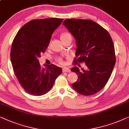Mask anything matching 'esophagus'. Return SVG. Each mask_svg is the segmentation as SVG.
Listing matches in <instances>:
<instances>
[{"label":"esophagus","instance_id":"obj_1","mask_svg":"<svg viewBox=\"0 0 129 129\" xmlns=\"http://www.w3.org/2000/svg\"><path fill=\"white\" fill-rule=\"evenodd\" d=\"M62 71L63 72H70V68H68V67H64V68H62Z\"/></svg>","mask_w":129,"mask_h":129}]
</instances>
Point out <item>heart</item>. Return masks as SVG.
<instances>
[{
	"instance_id": "1",
	"label": "heart",
	"mask_w": 129,
	"mask_h": 129,
	"mask_svg": "<svg viewBox=\"0 0 129 129\" xmlns=\"http://www.w3.org/2000/svg\"><path fill=\"white\" fill-rule=\"evenodd\" d=\"M68 37H71V36L70 34L68 33H63L61 34V36H60L61 40L65 39H66V38H68ZM59 60L61 61V59L59 58Z\"/></svg>"
}]
</instances>
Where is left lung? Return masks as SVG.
Masks as SVG:
<instances>
[{
	"instance_id": "left-lung-1",
	"label": "left lung",
	"mask_w": 129,
	"mask_h": 129,
	"mask_svg": "<svg viewBox=\"0 0 129 129\" xmlns=\"http://www.w3.org/2000/svg\"><path fill=\"white\" fill-rule=\"evenodd\" d=\"M62 25L75 39L78 58L75 62L86 64L85 70L76 66L71 69L78 76L72 88L85 96L96 93L108 82L115 65L112 38L105 28L90 20L66 19Z\"/></svg>"
}]
</instances>
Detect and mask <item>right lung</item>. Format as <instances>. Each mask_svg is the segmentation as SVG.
<instances>
[{"instance_id": "1", "label": "right lung", "mask_w": 129, "mask_h": 129, "mask_svg": "<svg viewBox=\"0 0 129 129\" xmlns=\"http://www.w3.org/2000/svg\"><path fill=\"white\" fill-rule=\"evenodd\" d=\"M62 21L58 18L32 20L20 29L13 41L10 59L14 72L21 86L30 95L47 93L62 73V68L54 64L41 68L38 58Z\"/></svg>"}]
</instances>
